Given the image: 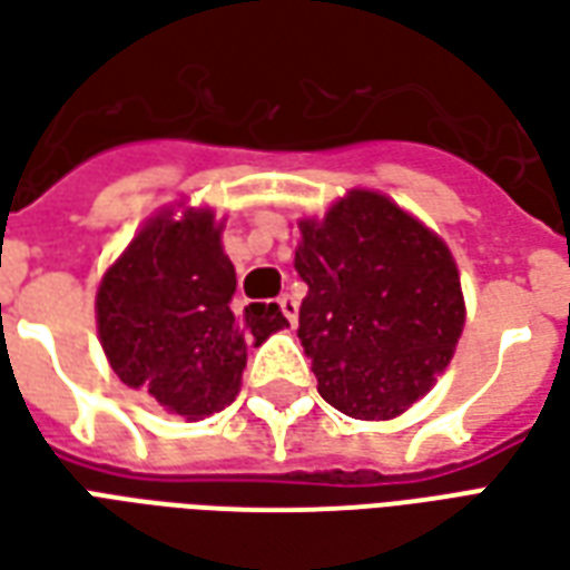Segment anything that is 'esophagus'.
Returning a JSON list of instances; mask_svg holds the SVG:
<instances>
[{
  "label": "esophagus",
  "instance_id": "obj_1",
  "mask_svg": "<svg viewBox=\"0 0 570 570\" xmlns=\"http://www.w3.org/2000/svg\"><path fill=\"white\" fill-rule=\"evenodd\" d=\"M277 305H281V311H284V317L289 323H296V317H298V302L293 296H289V293H284V296L277 298Z\"/></svg>",
  "mask_w": 570,
  "mask_h": 570
}]
</instances>
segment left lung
<instances>
[{
  "instance_id": "8db88e82",
  "label": "left lung",
  "mask_w": 570,
  "mask_h": 570,
  "mask_svg": "<svg viewBox=\"0 0 570 570\" xmlns=\"http://www.w3.org/2000/svg\"><path fill=\"white\" fill-rule=\"evenodd\" d=\"M308 284L298 338L321 396L351 419H394L430 391L464 330L449 247L394 200L351 191L298 225Z\"/></svg>"
}]
</instances>
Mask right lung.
Listing matches in <instances>:
<instances>
[{
  "label": "right lung",
  "mask_w": 570,
  "mask_h": 570,
  "mask_svg": "<svg viewBox=\"0 0 570 570\" xmlns=\"http://www.w3.org/2000/svg\"><path fill=\"white\" fill-rule=\"evenodd\" d=\"M235 286L210 210L151 219L97 293V330L118 379L188 421L232 406L249 347L286 326L274 302L235 314Z\"/></svg>",
  "instance_id": "1"
}]
</instances>
